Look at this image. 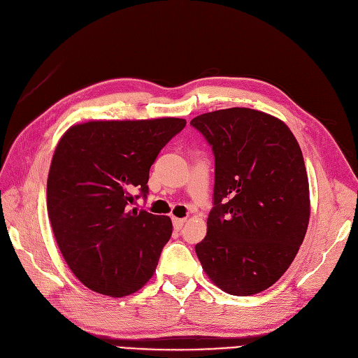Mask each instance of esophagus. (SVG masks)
<instances>
[{
  "label": "esophagus",
  "mask_w": 358,
  "mask_h": 358,
  "mask_svg": "<svg viewBox=\"0 0 358 358\" xmlns=\"http://www.w3.org/2000/svg\"><path fill=\"white\" fill-rule=\"evenodd\" d=\"M184 222H186V220H184V218H172V224H174V229H176L177 231L182 229Z\"/></svg>",
  "instance_id": "esophagus-1"
}]
</instances>
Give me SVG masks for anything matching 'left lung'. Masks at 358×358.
Masks as SVG:
<instances>
[{
	"label": "left lung",
	"instance_id": "8db88e82",
	"mask_svg": "<svg viewBox=\"0 0 358 358\" xmlns=\"http://www.w3.org/2000/svg\"><path fill=\"white\" fill-rule=\"evenodd\" d=\"M193 125L215 157L214 208L194 246L224 292L249 296L274 285L292 264L310 220L299 144L285 122L248 108L203 113Z\"/></svg>",
	"mask_w": 358,
	"mask_h": 358
}]
</instances>
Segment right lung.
<instances>
[{"instance_id":"add662e5","label":"right lung","mask_w":358,"mask_h":358,"mask_svg":"<svg viewBox=\"0 0 358 358\" xmlns=\"http://www.w3.org/2000/svg\"><path fill=\"white\" fill-rule=\"evenodd\" d=\"M184 127L180 117L92 121L60 138L47 180L48 218L66 264L88 289L121 298L153 275L172 222L129 203L148 197L150 166Z\"/></svg>"}]
</instances>
